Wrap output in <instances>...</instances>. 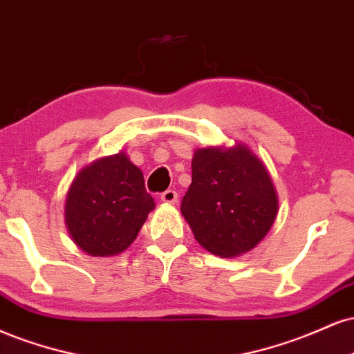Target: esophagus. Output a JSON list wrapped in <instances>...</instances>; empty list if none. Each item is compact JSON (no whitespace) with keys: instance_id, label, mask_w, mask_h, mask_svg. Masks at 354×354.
Masks as SVG:
<instances>
[{"instance_id":"esophagus-1","label":"esophagus","mask_w":354,"mask_h":354,"mask_svg":"<svg viewBox=\"0 0 354 354\" xmlns=\"http://www.w3.org/2000/svg\"><path fill=\"white\" fill-rule=\"evenodd\" d=\"M177 197H178L177 192H176V190H172V189L165 190V192L160 194V201L165 202V203H174L177 201Z\"/></svg>"}]
</instances>
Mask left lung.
<instances>
[{
    "instance_id": "obj_1",
    "label": "left lung",
    "mask_w": 354,
    "mask_h": 354,
    "mask_svg": "<svg viewBox=\"0 0 354 354\" xmlns=\"http://www.w3.org/2000/svg\"><path fill=\"white\" fill-rule=\"evenodd\" d=\"M180 210L205 250L230 259L267 235L278 198L263 162L245 145L207 147L194 153L192 184Z\"/></svg>"
}]
</instances>
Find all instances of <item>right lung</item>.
<instances>
[{
    "mask_svg": "<svg viewBox=\"0 0 354 354\" xmlns=\"http://www.w3.org/2000/svg\"><path fill=\"white\" fill-rule=\"evenodd\" d=\"M153 207L140 169L119 152L77 174L66 201V225L82 252L118 255L134 242Z\"/></svg>",
    "mask_w": 354,
    "mask_h": 354,
    "instance_id": "1",
    "label": "right lung"
}]
</instances>
